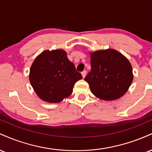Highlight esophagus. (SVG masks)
<instances>
[{
  "instance_id": "34e87169",
  "label": "esophagus",
  "mask_w": 152,
  "mask_h": 152,
  "mask_svg": "<svg viewBox=\"0 0 152 152\" xmlns=\"http://www.w3.org/2000/svg\"><path fill=\"white\" fill-rule=\"evenodd\" d=\"M81 75H82V76H83V78H84L85 76H86V71H82V72H81Z\"/></svg>"
}]
</instances>
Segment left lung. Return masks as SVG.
I'll list each match as a JSON object with an SVG mask.
<instances>
[{
    "label": "left lung",
    "instance_id": "obj_1",
    "mask_svg": "<svg viewBox=\"0 0 152 152\" xmlns=\"http://www.w3.org/2000/svg\"><path fill=\"white\" fill-rule=\"evenodd\" d=\"M91 70L85 77L94 95L106 101L119 99L133 81L130 62L124 55L109 48L91 53Z\"/></svg>",
    "mask_w": 152,
    "mask_h": 152
}]
</instances>
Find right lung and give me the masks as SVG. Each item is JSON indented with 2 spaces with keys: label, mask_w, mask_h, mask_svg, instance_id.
I'll return each mask as SVG.
<instances>
[{
  "label": "right lung",
  "mask_w": 152,
  "mask_h": 152,
  "mask_svg": "<svg viewBox=\"0 0 152 152\" xmlns=\"http://www.w3.org/2000/svg\"><path fill=\"white\" fill-rule=\"evenodd\" d=\"M82 76L64 50H45L31 66L29 81L38 96L44 102L58 103L72 94Z\"/></svg>",
  "instance_id": "add662e5"
}]
</instances>
